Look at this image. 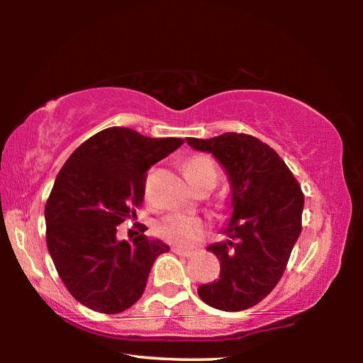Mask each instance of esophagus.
Segmentation results:
<instances>
[{
  "mask_svg": "<svg viewBox=\"0 0 363 363\" xmlns=\"http://www.w3.org/2000/svg\"><path fill=\"white\" fill-rule=\"evenodd\" d=\"M173 253L179 255V256H184V257H189L190 255L194 253V251H192V250H184V248H181V247H173Z\"/></svg>",
  "mask_w": 363,
  "mask_h": 363,
  "instance_id": "esophagus-1",
  "label": "esophagus"
}]
</instances>
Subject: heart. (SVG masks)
I'll return each instance as SVG.
<instances>
[{"label":"heart","instance_id":"heart-1","mask_svg":"<svg viewBox=\"0 0 363 363\" xmlns=\"http://www.w3.org/2000/svg\"><path fill=\"white\" fill-rule=\"evenodd\" d=\"M184 176L187 177L189 184L205 179L214 182L216 181V168H214L211 158L205 155H195L184 163ZM155 230L158 237H162L163 240L179 245V247H190V245L199 242L203 235L205 224L199 218L174 213L160 219L155 225Z\"/></svg>","mask_w":363,"mask_h":363}]
</instances>
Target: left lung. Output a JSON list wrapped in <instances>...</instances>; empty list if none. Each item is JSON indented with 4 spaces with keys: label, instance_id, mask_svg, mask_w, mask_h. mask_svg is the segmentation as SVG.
<instances>
[{
    "label": "left lung",
    "instance_id": "obj_1",
    "mask_svg": "<svg viewBox=\"0 0 363 363\" xmlns=\"http://www.w3.org/2000/svg\"><path fill=\"white\" fill-rule=\"evenodd\" d=\"M224 168L230 186L225 238L206 250L218 256L219 279L199 286L214 309H250L274 290L301 233L304 195L277 152L248 134L224 133L211 139L187 138Z\"/></svg>",
    "mask_w": 363,
    "mask_h": 363
}]
</instances>
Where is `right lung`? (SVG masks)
<instances>
[{
    "mask_svg": "<svg viewBox=\"0 0 363 363\" xmlns=\"http://www.w3.org/2000/svg\"><path fill=\"white\" fill-rule=\"evenodd\" d=\"M182 144L113 126L84 140L59 171L45 208L46 242L78 303L118 314L143 296L153 262L169 247L144 233L118 240L116 225L136 218L133 206L144 200L147 169Z\"/></svg>",
    "mask_w": 363,
    "mask_h": 363,
    "instance_id": "1",
    "label": "right lung"
}]
</instances>
